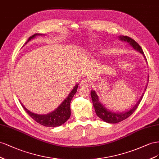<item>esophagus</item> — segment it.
Wrapping results in <instances>:
<instances>
[{
  "instance_id": "esophagus-1",
  "label": "esophagus",
  "mask_w": 159,
  "mask_h": 159,
  "mask_svg": "<svg viewBox=\"0 0 159 159\" xmlns=\"http://www.w3.org/2000/svg\"><path fill=\"white\" fill-rule=\"evenodd\" d=\"M89 84V82L87 80H83V81H81V83L80 84V87H87Z\"/></svg>"
}]
</instances>
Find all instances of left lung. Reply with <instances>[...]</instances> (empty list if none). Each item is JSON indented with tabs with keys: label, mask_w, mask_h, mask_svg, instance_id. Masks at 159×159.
Segmentation results:
<instances>
[{
	"label": "left lung",
	"mask_w": 159,
	"mask_h": 159,
	"mask_svg": "<svg viewBox=\"0 0 159 159\" xmlns=\"http://www.w3.org/2000/svg\"><path fill=\"white\" fill-rule=\"evenodd\" d=\"M119 39L120 40H121V41L128 43L131 47H133L134 50L141 53L143 55L145 61H146V62H147L142 48L140 47V45L136 42L134 40L129 37H126V36H119ZM147 87V85L146 86L144 90H146ZM90 95H91L93 104V106L95 109V112H96L97 115L100 118V119H101L105 122H108V123L114 124V123H118V122L125 120L126 119H127L128 117H129L131 115L133 114V113L135 111V110L137 109V108L138 107L140 101H141V100L143 97L144 93L142 94L141 97H140V99L139 100V101L136 103V105L132 108H130V109L128 111L122 112H115L110 111L109 110L107 109V108L104 107L102 104L99 101V98L94 90H91V92H90Z\"/></svg>",
	"instance_id": "obj_1"
}]
</instances>
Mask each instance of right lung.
Wrapping results in <instances>:
<instances>
[{
  "label": "right lung",
  "instance_id": "obj_1",
  "mask_svg": "<svg viewBox=\"0 0 159 159\" xmlns=\"http://www.w3.org/2000/svg\"><path fill=\"white\" fill-rule=\"evenodd\" d=\"M44 34H34V35L31 36L29 39L27 40V41L25 44H26L30 40L34 39L37 36H42ZM79 84H76L75 87L72 89L70 93L68 95L67 97L63 101L61 105L58 106L55 110L52 112L48 113L46 115H38L36 113L32 112L27 109L25 107L22 105V103L20 101L22 107L24 108L25 111L28 113V115L30 116L32 119H33L38 123L44 126H48V127H57L64 124L65 122L69 119L70 116V104L71 102L72 98H73L74 95L77 91V88H78Z\"/></svg>",
  "mask_w": 159,
  "mask_h": 159
}]
</instances>
